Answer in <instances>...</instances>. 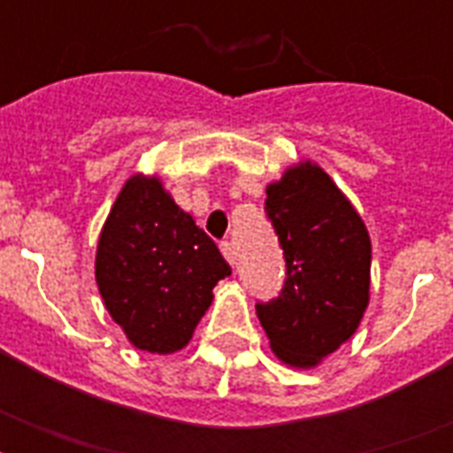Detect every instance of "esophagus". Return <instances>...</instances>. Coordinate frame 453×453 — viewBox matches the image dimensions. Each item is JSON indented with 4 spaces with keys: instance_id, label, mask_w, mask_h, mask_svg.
Listing matches in <instances>:
<instances>
[{
    "instance_id": "34e87169",
    "label": "esophagus",
    "mask_w": 453,
    "mask_h": 453,
    "mask_svg": "<svg viewBox=\"0 0 453 453\" xmlns=\"http://www.w3.org/2000/svg\"><path fill=\"white\" fill-rule=\"evenodd\" d=\"M220 254L226 256V261L230 263V265H234V249L230 242H220Z\"/></svg>"
}]
</instances>
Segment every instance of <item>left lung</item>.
<instances>
[{"label":"left lung","mask_w":453,"mask_h":453,"mask_svg":"<svg viewBox=\"0 0 453 453\" xmlns=\"http://www.w3.org/2000/svg\"><path fill=\"white\" fill-rule=\"evenodd\" d=\"M265 195L287 280L275 301L256 303V315L284 365L315 369L365 317L372 240L350 199L312 159L289 166Z\"/></svg>","instance_id":"left-lung-1"}]
</instances>
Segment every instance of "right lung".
<instances>
[{"label": "right lung", "instance_id": "right-lung-1", "mask_svg": "<svg viewBox=\"0 0 453 453\" xmlns=\"http://www.w3.org/2000/svg\"><path fill=\"white\" fill-rule=\"evenodd\" d=\"M227 275L219 247L162 178L134 173L122 185L98 237L96 284L134 348L183 350Z\"/></svg>", "mask_w": 453, "mask_h": 453}]
</instances>
